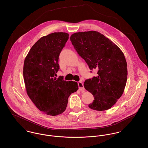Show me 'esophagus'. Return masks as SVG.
<instances>
[{
    "instance_id": "obj_1",
    "label": "esophagus",
    "mask_w": 148,
    "mask_h": 148,
    "mask_svg": "<svg viewBox=\"0 0 148 148\" xmlns=\"http://www.w3.org/2000/svg\"><path fill=\"white\" fill-rule=\"evenodd\" d=\"M77 84H78V86H79V90H80V91H83L84 90V85L82 83V82H79L77 83Z\"/></svg>"
}]
</instances>
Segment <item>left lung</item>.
Returning a JSON list of instances; mask_svg holds the SVG:
<instances>
[{"instance_id":"left-lung-1","label":"left lung","mask_w":148,"mask_h":148,"mask_svg":"<svg viewBox=\"0 0 148 148\" xmlns=\"http://www.w3.org/2000/svg\"><path fill=\"white\" fill-rule=\"evenodd\" d=\"M70 39L89 69L98 70L97 77L84 83L85 89L94 98L89 107L97 111L110 109L122 95L127 83V63L123 53L113 42L96 31L75 33Z\"/></svg>"}]
</instances>
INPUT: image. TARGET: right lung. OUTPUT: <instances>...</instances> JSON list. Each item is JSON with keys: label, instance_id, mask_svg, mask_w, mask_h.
<instances>
[{"label": "right lung", "instance_id": "right-lung-1", "mask_svg": "<svg viewBox=\"0 0 148 148\" xmlns=\"http://www.w3.org/2000/svg\"><path fill=\"white\" fill-rule=\"evenodd\" d=\"M69 39L66 33L44 36L33 45L26 56L23 77L29 97L44 113L56 116L65 110L68 98L78 90L77 82L55 77L59 56Z\"/></svg>", "mask_w": 148, "mask_h": 148}]
</instances>
